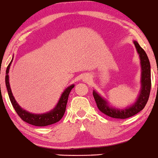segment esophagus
<instances>
[{
	"instance_id": "34e87169",
	"label": "esophagus",
	"mask_w": 158,
	"mask_h": 158,
	"mask_svg": "<svg viewBox=\"0 0 158 158\" xmlns=\"http://www.w3.org/2000/svg\"><path fill=\"white\" fill-rule=\"evenodd\" d=\"M90 79H91V77H90V76L89 75H85L84 76V77L82 78V80L85 81V82H88L90 80Z\"/></svg>"
}]
</instances>
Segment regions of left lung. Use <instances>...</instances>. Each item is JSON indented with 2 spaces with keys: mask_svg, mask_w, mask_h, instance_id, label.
Here are the masks:
<instances>
[{
  "mask_svg": "<svg viewBox=\"0 0 158 158\" xmlns=\"http://www.w3.org/2000/svg\"><path fill=\"white\" fill-rule=\"evenodd\" d=\"M138 52L141 65V89L139 91L138 98L136 102L131 106H128L123 109L112 108L106 99L99 95L95 90L93 91V96L95 99L99 110L106 115L114 119H126L135 115L142 110L146 106L149 97L151 90V66L144 50L139 46L137 41H133Z\"/></svg>",
  "mask_w": 158,
  "mask_h": 158,
  "instance_id": "1",
  "label": "left lung"
}]
</instances>
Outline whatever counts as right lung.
<instances>
[{"label":"right lung","instance_id":"right-lung-1","mask_svg":"<svg viewBox=\"0 0 158 158\" xmlns=\"http://www.w3.org/2000/svg\"><path fill=\"white\" fill-rule=\"evenodd\" d=\"M12 61V59L6 68L5 82H6V89L7 91H8L9 97H10L11 103H12L13 108H15L18 115H19L21 118V119L24 121V122L35 126H47L59 122V121L62 118L63 116H64L65 110H66V106L67 102H68V96L69 94H70V92L71 91V90L74 88V85L73 84L70 85V86L68 87V88L64 90V91L63 92L62 94H61L60 99H59L57 105H56L55 108L50 110V111L48 112V113L41 114L30 113V112L27 111L26 110L23 109V108L18 104L17 102L15 101V98L13 97V95H12V90H11L10 88V81H9L8 74Z\"/></svg>","mask_w":158,"mask_h":158}]
</instances>
